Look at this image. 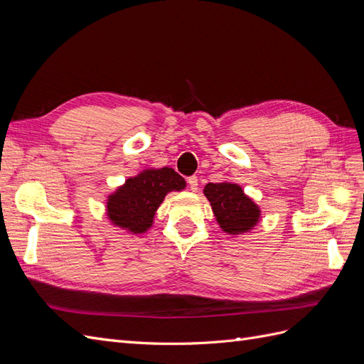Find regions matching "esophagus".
I'll return each mask as SVG.
<instances>
[{"instance_id": "1", "label": "esophagus", "mask_w": 364, "mask_h": 364, "mask_svg": "<svg viewBox=\"0 0 364 364\" xmlns=\"http://www.w3.org/2000/svg\"><path fill=\"white\" fill-rule=\"evenodd\" d=\"M186 182H188V186L191 191H196L197 186H199V179H197V176H191V178H188V181Z\"/></svg>"}]
</instances>
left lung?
Wrapping results in <instances>:
<instances>
[{"instance_id":"8db88e82","label":"left lung","mask_w":364,"mask_h":364,"mask_svg":"<svg viewBox=\"0 0 364 364\" xmlns=\"http://www.w3.org/2000/svg\"><path fill=\"white\" fill-rule=\"evenodd\" d=\"M203 193L213 206L217 223L225 232L238 235L258 223L259 208L249 199L240 185L230 182L206 183Z\"/></svg>"}]
</instances>
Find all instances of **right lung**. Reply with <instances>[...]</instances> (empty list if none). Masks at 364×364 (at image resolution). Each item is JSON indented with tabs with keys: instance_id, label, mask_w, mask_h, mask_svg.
I'll list each match as a JSON object with an SVG mask.
<instances>
[{
	"instance_id": "1",
	"label": "right lung",
	"mask_w": 364,
	"mask_h": 364,
	"mask_svg": "<svg viewBox=\"0 0 364 364\" xmlns=\"http://www.w3.org/2000/svg\"><path fill=\"white\" fill-rule=\"evenodd\" d=\"M185 185L182 176L168 167L141 171L107 197V217L132 234L146 232L165 196L183 190Z\"/></svg>"
}]
</instances>
